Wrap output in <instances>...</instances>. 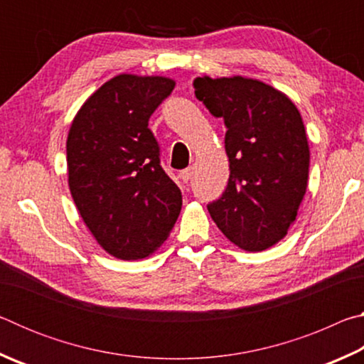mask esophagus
<instances>
[{
	"instance_id": "34e87169",
	"label": "esophagus",
	"mask_w": 364,
	"mask_h": 364,
	"mask_svg": "<svg viewBox=\"0 0 364 364\" xmlns=\"http://www.w3.org/2000/svg\"><path fill=\"white\" fill-rule=\"evenodd\" d=\"M193 175H194V168H193V167H188L186 170L181 171L180 178H181V180H183L184 183H189L191 178H193Z\"/></svg>"
}]
</instances>
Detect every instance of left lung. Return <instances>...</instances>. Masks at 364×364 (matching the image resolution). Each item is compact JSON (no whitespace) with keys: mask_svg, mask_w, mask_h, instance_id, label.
Listing matches in <instances>:
<instances>
[{"mask_svg":"<svg viewBox=\"0 0 364 364\" xmlns=\"http://www.w3.org/2000/svg\"><path fill=\"white\" fill-rule=\"evenodd\" d=\"M194 88L226 127L230 180L208 213L232 244L262 252L286 236L306 191L310 149L299 109L252 78L199 77Z\"/></svg>","mask_w":364,"mask_h":364,"instance_id":"1","label":"left lung"}]
</instances>
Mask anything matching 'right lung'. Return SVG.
Segmentation results:
<instances>
[{"mask_svg": "<svg viewBox=\"0 0 364 364\" xmlns=\"http://www.w3.org/2000/svg\"><path fill=\"white\" fill-rule=\"evenodd\" d=\"M173 88L165 77L117 75L86 100L67 136L73 202L97 244L122 260L149 257L181 210L147 127Z\"/></svg>", "mask_w": 364, "mask_h": 364, "instance_id": "right-lung-1", "label": "right lung"}]
</instances>
